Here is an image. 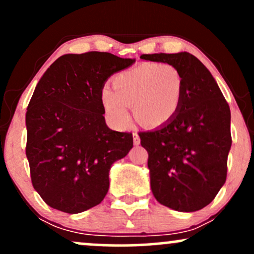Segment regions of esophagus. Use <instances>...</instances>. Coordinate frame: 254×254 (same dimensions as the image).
<instances>
[{
    "mask_svg": "<svg viewBox=\"0 0 254 254\" xmlns=\"http://www.w3.org/2000/svg\"><path fill=\"white\" fill-rule=\"evenodd\" d=\"M132 137H133V144L135 145H138L141 143V138H139V135L137 132H133L132 133Z\"/></svg>",
    "mask_w": 254,
    "mask_h": 254,
    "instance_id": "esophagus-1",
    "label": "esophagus"
}]
</instances>
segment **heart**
Wrapping results in <instances>:
<instances>
[{"mask_svg":"<svg viewBox=\"0 0 254 254\" xmlns=\"http://www.w3.org/2000/svg\"><path fill=\"white\" fill-rule=\"evenodd\" d=\"M112 88L100 90V103L112 124L127 127L130 122L127 106L145 127L170 123L182 105L184 81L180 71L170 63H142L112 78Z\"/></svg>","mask_w":254,"mask_h":254,"instance_id":"1","label":"heart"}]
</instances>
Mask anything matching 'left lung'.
I'll list each match as a JSON object with an SVG mask.
<instances>
[{"instance_id": "1", "label": "left lung", "mask_w": 254, "mask_h": 254, "mask_svg": "<svg viewBox=\"0 0 254 254\" xmlns=\"http://www.w3.org/2000/svg\"><path fill=\"white\" fill-rule=\"evenodd\" d=\"M170 63L183 76L179 112L170 123L139 132L148 151L154 197L177 211L191 212L212 202L227 178L232 145L230 110L210 71L189 52L142 55Z\"/></svg>"}]
</instances>
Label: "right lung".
<instances>
[{
    "mask_svg": "<svg viewBox=\"0 0 254 254\" xmlns=\"http://www.w3.org/2000/svg\"><path fill=\"white\" fill-rule=\"evenodd\" d=\"M133 62L109 52L68 54L38 82L26 112V156L34 190L51 208L78 214L106 196L111 166L133 139L109 129L100 90Z\"/></svg>",
    "mask_w": 254,
    "mask_h": 254,
    "instance_id": "right-lung-1",
    "label": "right lung"
}]
</instances>
